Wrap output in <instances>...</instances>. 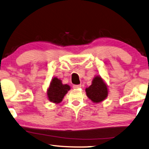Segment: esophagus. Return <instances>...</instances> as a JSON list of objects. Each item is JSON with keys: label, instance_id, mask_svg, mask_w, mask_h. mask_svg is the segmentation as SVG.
Masks as SVG:
<instances>
[{"label": "esophagus", "instance_id": "esophagus-1", "mask_svg": "<svg viewBox=\"0 0 149 149\" xmlns=\"http://www.w3.org/2000/svg\"><path fill=\"white\" fill-rule=\"evenodd\" d=\"M81 85L80 84H79V85H73V88H74V89H78V88H81Z\"/></svg>", "mask_w": 149, "mask_h": 149}]
</instances>
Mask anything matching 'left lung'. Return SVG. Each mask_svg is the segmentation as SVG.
<instances>
[{
  "instance_id": "8db88e82",
  "label": "left lung",
  "mask_w": 149,
  "mask_h": 149,
  "mask_svg": "<svg viewBox=\"0 0 149 149\" xmlns=\"http://www.w3.org/2000/svg\"><path fill=\"white\" fill-rule=\"evenodd\" d=\"M87 97L93 103H100L106 100L108 95V85L100 76H95L91 86L85 89Z\"/></svg>"
}]
</instances>
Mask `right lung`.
<instances>
[{"label":"right lung","instance_id":"1","mask_svg":"<svg viewBox=\"0 0 149 149\" xmlns=\"http://www.w3.org/2000/svg\"><path fill=\"white\" fill-rule=\"evenodd\" d=\"M70 89V86L66 84H63L60 79L54 77L47 89V97L51 102L58 104L62 102L65 95Z\"/></svg>","mask_w":149,"mask_h":149}]
</instances>
